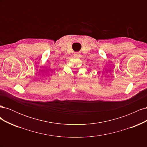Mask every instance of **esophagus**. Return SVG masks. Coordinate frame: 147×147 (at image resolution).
I'll return each mask as SVG.
<instances>
[{
	"mask_svg": "<svg viewBox=\"0 0 147 147\" xmlns=\"http://www.w3.org/2000/svg\"><path fill=\"white\" fill-rule=\"evenodd\" d=\"M75 56H79V55H80V53H79L78 52L75 53Z\"/></svg>",
	"mask_w": 147,
	"mask_h": 147,
	"instance_id": "1",
	"label": "esophagus"
}]
</instances>
